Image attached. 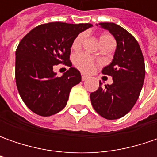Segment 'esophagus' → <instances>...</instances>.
Returning a JSON list of instances; mask_svg holds the SVG:
<instances>
[{
	"label": "esophagus",
	"mask_w": 157,
	"mask_h": 157,
	"mask_svg": "<svg viewBox=\"0 0 157 157\" xmlns=\"http://www.w3.org/2000/svg\"><path fill=\"white\" fill-rule=\"evenodd\" d=\"M81 78H82V80L84 81V80H86V79H87V78H88V76H87V75H86V74H84V73H82V74H81Z\"/></svg>",
	"instance_id": "obj_1"
}]
</instances>
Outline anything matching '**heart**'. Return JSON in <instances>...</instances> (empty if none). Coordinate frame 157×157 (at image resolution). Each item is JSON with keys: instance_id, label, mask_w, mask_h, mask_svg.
I'll list each match as a JSON object with an SVG mask.
<instances>
[{"instance_id": "b5f03b06", "label": "heart", "mask_w": 157, "mask_h": 157, "mask_svg": "<svg viewBox=\"0 0 157 157\" xmlns=\"http://www.w3.org/2000/svg\"><path fill=\"white\" fill-rule=\"evenodd\" d=\"M86 38V33H80L76 36V38L73 40L71 47L73 50H78L83 44L84 41ZM113 41L111 36L109 35H102L100 36V44H105L106 43ZM74 63L75 65L82 71L85 72H91L94 69V60L92 57H90L87 53L81 52L77 54L74 57Z\"/></svg>"}]
</instances>
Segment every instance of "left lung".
<instances>
[{
	"label": "left lung",
	"mask_w": 157,
	"mask_h": 157,
	"mask_svg": "<svg viewBox=\"0 0 157 157\" xmlns=\"http://www.w3.org/2000/svg\"><path fill=\"white\" fill-rule=\"evenodd\" d=\"M116 40L117 47L110 64L102 73L111 76L112 85L102 86L90 94L91 103L100 116L107 120L123 117L139 98L145 78V63L136 39L125 29L113 22H100Z\"/></svg>",
	"instance_id": "obj_1"
}]
</instances>
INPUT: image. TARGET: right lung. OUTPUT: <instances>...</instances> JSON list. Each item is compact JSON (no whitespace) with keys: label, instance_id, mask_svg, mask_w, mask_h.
<instances>
[{"label":"right lung","instance_id":"obj_1","mask_svg":"<svg viewBox=\"0 0 157 157\" xmlns=\"http://www.w3.org/2000/svg\"><path fill=\"white\" fill-rule=\"evenodd\" d=\"M91 23L60 21L41 24L21 40L15 52V82L21 100L35 113L51 116L67 104L71 89L81 81L78 70L70 67L57 77L53 66H71V47Z\"/></svg>","mask_w":157,"mask_h":157}]
</instances>
